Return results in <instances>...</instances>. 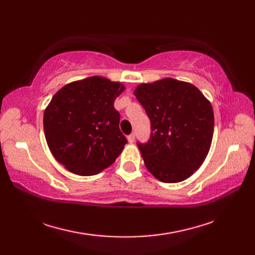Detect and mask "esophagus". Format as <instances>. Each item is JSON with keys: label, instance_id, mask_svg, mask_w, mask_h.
<instances>
[{"label": "esophagus", "instance_id": "obj_1", "mask_svg": "<svg viewBox=\"0 0 255 255\" xmlns=\"http://www.w3.org/2000/svg\"><path fill=\"white\" fill-rule=\"evenodd\" d=\"M134 138H136V134H134V133H130V134H129V136L127 137L128 141L130 142V143H132V142L134 141Z\"/></svg>", "mask_w": 255, "mask_h": 255}]
</instances>
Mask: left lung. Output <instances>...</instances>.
Wrapping results in <instances>:
<instances>
[{
	"label": "left lung",
	"mask_w": 255,
	"mask_h": 255,
	"mask_svg": "<svg viewBox=\"0 0 255 255\" xmlns=\"http://www.w3.org/2000/svg\"><path fill=\"white\" fill-rule=\"evenodd\" d=\"M134 96L151 123L147 142H137L144 165L159 181L177 183L199 169L214 133L210 103L194 86L174 79L140 84Z\"/></svg>",
	"instance_id": "8db88e82"
}]
</instances>
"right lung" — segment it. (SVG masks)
Returning <instances> with one entry per match:
<instances>
[{
  "mask_svg": "<svg viewBox=\"0 0 255 255\" xmlns=\"http://www.w3.org/2000/svg\"><path fill=\"white\" fill-rule=\"evenodd\" d=\"M124 85L92 77L63 86L44 114L45 136L52 155L74 174L95 175L115 162L127 139L114 107Z\"/></svg>",
  "mask_w": 255,
  "mask_h": 255,
  "instance_id": "right-lung-1",
  "label": "right lung"
}]
</instances>
